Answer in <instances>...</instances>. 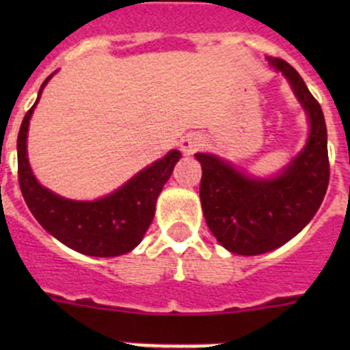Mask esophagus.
<instances>
[{"mask_svg":"<svg viewBox=\"0 0 350 350\" xmlns=\"http://www.w3.org/2000/svg\"><path fill=\"white\" fill-rule=\"evenodd\" d=\"M202 147H203V138L202 135H196V133H191V135H187V137H184L180 140L182 152L187 154V156L198 152Z\"/></svg>","mask_w":350,"mask_h":350,"instance_id":"obj_1","label":"esophagus"}]
</instances>
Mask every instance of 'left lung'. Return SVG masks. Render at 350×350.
Returning a JSON list of instances; mask_svg holds the SVG:
<instances>
[{"mask_svg": "<svg viewBox=\"0 0 350 350\" xmlns=\"http://www.w3.org/2000/svg\"><path fill=\"white\" fill-rule=\"evenodd\" d=\"M305 108L310 122L301 152L271 178L249 177L213 154L198 152L202 163L200 198L205 221L230 252L258 256L289 242L319 210L329 182L327 133L323 110L298 71L279 57H268Z\"/></svg>", "mask_w": 350, "mask_h": 350, "instance_id": "obj_1", "label": "left lung"}]
</instances>
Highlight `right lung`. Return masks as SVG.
<instances>
[{"instance_id": "1", "label": "right lung", "mask_w": 350, "mask_h": 350, "mask_svg": "<svg viewBox=\"0 0 350 350\" xmlns=\"http://www.w3.org/2000/svg\"><path fill=\"white\" fill-rule=\"evenodd\" d=\"M52 77V75H51ZM40 88L35 105L24 116L17 137L18 185L24 202L36 221L61 243L80 254L94 258H113L126 254L142 242L154 219L156 202L163 185L180 159L178 150H170L163 159L137 173L116 193L94 202H75L61 198L38 184L27 159V128L31 113L42 96Z\"/></svg>"}]
</instances>
